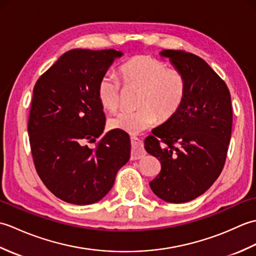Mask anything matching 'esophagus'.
I'll return each mask as SVG.
<instances>
[{
  "instance_id": "1",
  "label": "esophagus",
  "mask_w": 256,
  "mask_h": 256,
  "mask_svg": "<svg viewBox=\"0 0 256 256\" xmlns=\"http://www.w3.org/2000/svg\"><path fill=\"white\" fill-rule=\"evenodd\" d=\"M131 144H132V153H131V160H136L142 158L146 154L144 150L143 142L136 136H131Z\"/></svg>"
}]
</instances>
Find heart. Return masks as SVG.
<instances>
[{"label": "heart", "instance_id": "b5f03b06", "mask_svg": "<svg viewBox=\"0 0 256 256\" xmlns=\"http://www.w3.org/2000/svg\"><path fill=\"white\" fill-rule=\"evenodd\" d=\"M126 86H140L138 111L122 110L108 120L112 128L130 134L145 131L157 120L167 122L176 116L186 99L187 84L177 70L150 56H135L120 68ZM121 82L113 74H106L98 84V98L102 106L114 111L121 100Z\"/></svg>", "mask_w": 256, "mask_h": 256}]
</instances>
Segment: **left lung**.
I'll list each match as a JSON object with an SVG mask.
<instances>
[{
    "mask_svg": "<svg viewBox=\"0 0 256 256\" xmlns=\"http://www.w3.org/2000/svg\"><path fill=\"white\" fill-rule=\"evenodd\" d=\"M160 55L184 76L187 92L176 116L155 128L144 142L146 152L162 165L150 186L166 202L184 204L206 192L224 166L232 131L231 96L202 58L172 50Z\"/></svg>",
    "mask_w": 256,
    "mask_h": 256,
    "instance_id": "8db88e82",
    "label": "left lung"
}]
</instances>
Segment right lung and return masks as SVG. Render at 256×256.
Instances as JSON below:
<instances>
[{
  "label": "right lung",
  "mask_w": 256,
  "mask_h": 256,
  "mask_svg": "<svg viewBox=\"0 0 256 256\" xmlns=\"http://www.w3.org/2000/svg\"><path fill=\"white\" fill-rule=\"evenodd\" d=\"M122 56L116 50L76 48L60 56L34 86L27 128L32 160L45 186L66 202H98L130 160L131 140L120 130L103 135L96 148L84 145L94 143L104 130L98 84Z\"/></svg>",
  "instance_id": "add662e5"
}]
</instances>
